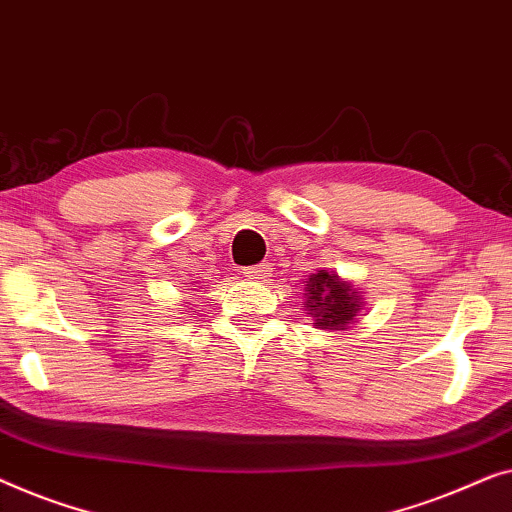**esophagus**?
Returning a JSON list of instances; mask_svg holds the SVG:
<instances>
[{"label": "esophagus", "mask_w": 512, "mask_h": 512, "mask_svg": "<svg viewBox=\"0 0 512 512\" xmlns=\"http://www.w3.org/2000/svg\"><path fill=\"white\" fill-rule=\"evenodd\" d=\"M243 273H246V278H250V280H264L266 273H269V266L266 264L248 266V269H243Z\"/></svg>", "instance_id": "34e87169"}]
</instances>
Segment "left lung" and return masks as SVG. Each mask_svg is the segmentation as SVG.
Wrapping results in <instances>:
<instances>
[{"label":"left lung","mask_w":512,"mask_h":512,"mask_svg":"<svg viewBox=\"0 0 512 512\" xmlns=\"http://www.w3.org/2000/svg\"><path fill=\"white\" fill-rule=\"evenodd\" d=\"M304 306L318 329H345L357 320L364 301L355 285L322 269L306 280Z\"/></svg>","instance_id":"obj_1"}]
</instances>
